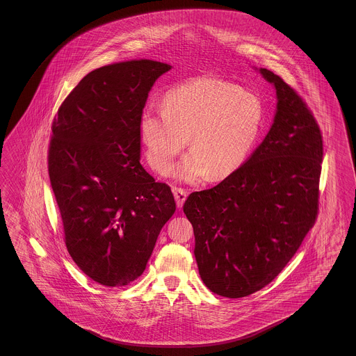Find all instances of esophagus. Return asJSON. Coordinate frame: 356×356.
Wrapping results in <instances>:
<instances>
[{"mask_svg": "<svg viewBox=\"0 0 356 356\" xmlns=\"http://www.w3.org/2000/svg\"><path fill=\"white\" fill-rule=\"evenodd\" d=\"M173 195H175V202L178 207H181L186 198H187V192L181 188H173Z\"/></svg>", "mask_w": 356, "mask_h": 356, "instance_id": "1", "label": "esophagus"}]
</instances>
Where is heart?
Wrapping results in <instances>:
<instances>
[{"label":"heart","mask_w":356,"mask_h":356,"mask_svg":"<svg viewBox=\"0 0 356 356\" xmlns=\"http://www.w3.org/2000/svg\"><path fill=\"white\" fill-rule=\"evenodd\" d=\"M262 122L257 95L216 77H200L169 91L164 108L149 106L140 118V135L149 163L167 175L181 149L192 150L175 165L186 183L211 173L220 179L248 158Z\"/></svg>","instance_id":"heart-1"}]
</instances>
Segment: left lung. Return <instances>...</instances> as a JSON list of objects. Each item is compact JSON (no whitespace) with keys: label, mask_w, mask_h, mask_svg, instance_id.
<instances>
[{"label":"left lung","mask_w":356,"mask_h":356,"mask_svg":"<svg viewBox=\"0 0 356 356\" xmlns=\"http://www.w3.org/2000/svg\"><path fill=\"white\" fill-rule=\"evenodd\" d=\"M259 74L277 106L265 140L218 186L189 195L198 273L212 293L243 298L265 288L317 219L323 141L309 108L273 71Z\"/></svg>","instance_id":"1"}]
</instances>
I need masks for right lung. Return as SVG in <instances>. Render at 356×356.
<instances>
[{
	"instance_id": "1",
	"label": "right lung",
	"mask_w": 356,
	"mask_h": 356,
	"mask_svg": "<svg viewBox=\"0 0 356 356\" xmlns=\"http://www.w3.org/2000/svg\"><path fill=\"white\" fill-rule=\"evenodd\" d=\"M172 68L134 60L91 71L52 123L48 173L76 265L104 286L145 271L175 211L170 187L140 164V118L152 85Z\"/></svg>"
}]
</instances>
